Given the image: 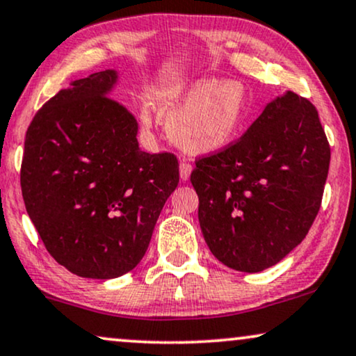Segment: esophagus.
<instances>
[{
  "instance_id": "obj_1",
  "label": "esophagus",
  "mask_w": 356,
  "mask_h": 356,
  "mask_svg": "<svg viewBox=\"0 0 356 356\" xmlns=\"http://www.w3.org/2000/svg\"><path fill=\"white\" fill-rule=\"evenodd\" d=\"M179 170H181V177H182V181H187V179L191 177V172H192V164L188 163V161L182 159V161H181V165H179Z\"/></svg>"
}]
</instances>
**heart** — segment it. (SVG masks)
Here are the masks:
<instances>
[{"label": "heart", "instance_id": "b5f03b06", "mask_svg": "<svg viewBox=\"0 0 356 356\" xmlns=\"http://www.w3.org/2000/svg\"><path fill=\"white\" fill-rule=\"evenodd\" d=\"M169 135L187 153H213L236 138L248 112L243 84L202 79L165 104ZM145 127L153 125L149 108L141 111Z\"/></svg>", "mask_w": 356, "mask_h": 356}]
</instances>
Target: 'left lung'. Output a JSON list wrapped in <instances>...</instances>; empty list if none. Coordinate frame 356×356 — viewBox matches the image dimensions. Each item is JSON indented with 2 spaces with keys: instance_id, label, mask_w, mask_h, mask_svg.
<instances>
[{
  "instance_id": "obj_1",
  "label": "left lung",
  "mask_w": 356,
  "mask_h": 356,
  "mask_svg": "<svg viewBox=\"0 0 356 356\" xmlns=\"http://www.w3.org/2000/svg\"><path fill=\"white\" fill-rule=\"evenodd\" d=\"M330 146L319 113L286 92L244 135L195 159L198 221L215 257L239 272L278 264L319 213Z\"/></svg>"
}]
</instances>
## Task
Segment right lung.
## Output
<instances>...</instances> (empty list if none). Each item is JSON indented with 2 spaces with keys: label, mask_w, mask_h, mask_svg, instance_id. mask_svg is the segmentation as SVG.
Wrapping results in <instances>:
<instances>
[{
  "label": "right lung",
  "mask_w": 356,
  "mask_h": 356,
  "mask_svg": "<svg viewBox=\"0 0 356 356\" xmlns=\"http://www.w3.org/2000/svg\"><path fill=\"white\" fill-rule=\"evenodd\" d=\"M113 83L115 71H99L47 101L21 164L24 203L45 249L97 280L138 265L179 184L177 156L140 149L135 115L108 96Z\"/></svg>",
  "instance_id": "1"
}]
</instances>
